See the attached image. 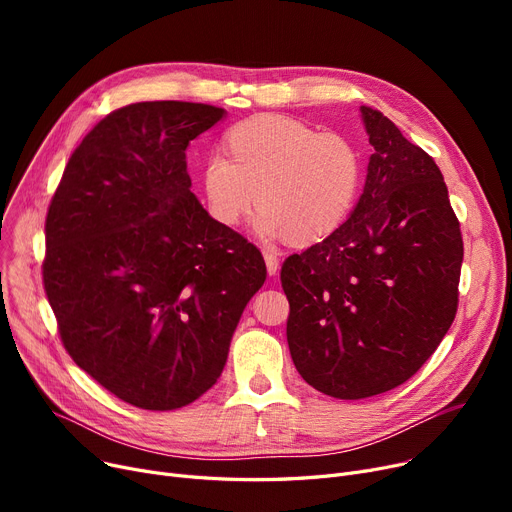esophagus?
Segmentation results:
<instances>
[{"label":"esophagus","mask_w":512,"mask_h":512,"mask_svg":"<svg viewBox=\"0 0 512 512\" xmlns=\"http://www.w3.org/2000/svg\"><path fill=\"white\" fill-rule=\"evenodd\" d=\"M263 259H265V265H267V274L270 276H276L278 270H280V259L274 251L270 249H263Z\"/></svg>","instance_id":"1"}]
</instances>
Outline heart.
<instances>
[{
  "label": "heart",
  "instance_id": "b5f03b06",
  "mask_svg": "<svg viewBox=\"0 0 512 512\" xmlns=\"http://www.w3.org/2000/svg\"><path fill=\"white\" fill-rule=\"evenodd\" d=\"M226 145L230 157L215 151L203 164L205 205L218 224L236 226L257 201V236L315 245L351 213L361 157L340 134L265 114L230 128Z\"/></svg>",
  "mask_w": 512,
  "mask_h": 512
}]
</instances>
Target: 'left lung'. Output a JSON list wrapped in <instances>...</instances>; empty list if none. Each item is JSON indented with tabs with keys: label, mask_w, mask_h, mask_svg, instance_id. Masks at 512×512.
<instances>
[{
	"label": "left lung",
	"mask_w": 512,
	"mask_h": 512,
	"mask_svg": "<svg viewBox=\"0 0 512 512\" xmlns=\"http://www.w3.org/2000/svg\"><path fill=\"white\" fill-rule=\"evenodd\" d=\"M363 195L328 238L282 265L288 348L315 390L359 400L405 384L459 305L463 238L436 161L361 105Z\"/></svg>",
	"instance_id": "left-lung-1"
}]
</instances>
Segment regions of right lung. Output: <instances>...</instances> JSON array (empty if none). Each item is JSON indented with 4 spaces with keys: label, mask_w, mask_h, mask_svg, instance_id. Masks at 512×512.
<instances>
[{
    "label": "right lung",
    "mask_w": 512,
    "mask_h": 512,
    "mask_svg": "<svg viewBox=\"0 0 512 512\" xmlns=\"http://www.w3.org/2000/svg\"><path fill=\"white\" fill-rule=\"evenodd\" d=\"M222 107L143 101L76 147L45 220L43 284L74 363L132 407L174 411L218 378L265 282L259 249L191 193L186 147Z\"/></svg>",
    "instance_id": "right-lung-1"
}]
</instances>
